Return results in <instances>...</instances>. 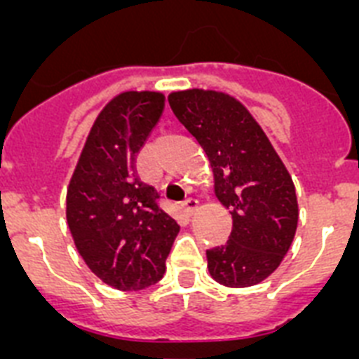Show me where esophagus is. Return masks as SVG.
Here are the masks:
<instances>
[{
	"instance_id": "34e87169",
	"label": "esophagus",
	"mask_w": 359,
	"mask_h": 359,
	"mask_svg": "<svg viewBox=\"0 0 359 359\" xmlns=\"http://www.w3.org/2000/svg\"><path fill=\"white\" fill-rule=\"evenodd\" d=\"M198 205H199V201H198V199H194V198H189V199H185V201L182 203L183 212H185L187 215H192V214H194L196 210H198Z\"/></svg>"
}]
</instances>
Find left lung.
Instances as JSON below:
<instances>
[{
    "mask_svg": "<svg viewBox=\"0 0 359 359\" xmlns=\"http://www.w3.org/2000/svg\"><path fill=\"white\" fill-rule=\"evenodd\" d=\"M176 118L207 152L215 196L230 208L226 244L207 250L210 275L246 287L273 273L293 243L298 205L290 172L246 107L219 91L169 95Z\"/></svg>",
    "mask_w": 359,
    "mask_h": 359,
    "instance_id": "left-lung-1",
    "label": "left lung"
}]
</instances>
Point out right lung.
<instances>
[{"mask_svg": "<svg viewBox=\"0 0 359 359\" xmlns=\"http://www.w3.org/2000/svg\"><path fill=\"white\" fill-rule=\"evenodd\" d=\"M163 111V95L126 91L100 111L66 196V219L88 268L122 291L165 273L180 224L136 172V154Z\"/></svg>", "mask_w": 359, "mask_h": 359, "instance_id": "add662e5", "label": "right lung"}]
</instances>
